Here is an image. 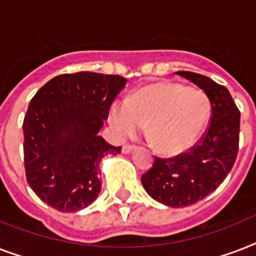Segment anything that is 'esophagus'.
Masks as SVG:
<instances>
[{"mask_svg": "<svg viewBox=\"0 0 256 256\" xmlns=\"http://www.w3.org/2000/svg\"><path fill=\"white\" fill-rule=\"evenodd\" d=\"M132 150H134V146H132V144H124V146H122V152H124V154H128V152H132Z\"/></svg>", "mask_w": 256, "mask_h": 256, "instance_id": "1", "label": "esophagus"}]
</instances>
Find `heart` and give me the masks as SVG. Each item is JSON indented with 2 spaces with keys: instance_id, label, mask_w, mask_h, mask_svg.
Listing matches in <instances>:
<instances>
[{
  "instance_id": "1",
  "label": "heart",
  "mask_w": 256,
  "mask_h": 256,
  "mask_svg": "<svg viewBox=\"0 0 256 256\" xmlns=\"http://www.w3.org/2000/svg\"><path fill=\"white\" fill-rule=\"evenodd\" d=\"M211 116L206 92L178 82H156L118 100L110 108V122L120 138L148 124V136L166 156H178L192 148Z\"/></svg>"
}]
</instances>
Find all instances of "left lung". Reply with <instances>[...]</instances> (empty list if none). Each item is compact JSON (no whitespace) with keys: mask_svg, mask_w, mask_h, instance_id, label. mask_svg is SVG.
I'll return each mask as SVG.
<instances>
[{"mask_svg":"<svg viewBox=\"0 0 256 256\" xmlns=\"http://www.w3.org/2000/svg\"><path fill=\"white\" fill-rule=\"evenodd\" d=\"M206 92L211 118L206 132L187 152L174 158L156 156L142 175L152 199L168 207H186L216 190L235 164L239 148L240 112L230 92L211 78L192 72H176Z\"/></svg>","mask_w":256,"mask_h":256,"instance_id":"left-lung-1","label":"left lung"}]
</instances>
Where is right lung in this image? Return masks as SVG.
Segmentation results:
<instances>
[{"label": "right lung", "instance_id": "1", "mask_svg": "<svg viewBox=\"0 0 256 256\" xmlns=\"http://www.w3.org/2000/svg\"><path fill=\"white\" fill-rule=\"evenodd\" d=\"M128 80L78 72L42 86L24 118L26 179L41 200L62 212L92 204L100 191V160L120 148L98 136Z\"/></svg>", "mask_w": 256, "mask_h": 256}]
</instances>
